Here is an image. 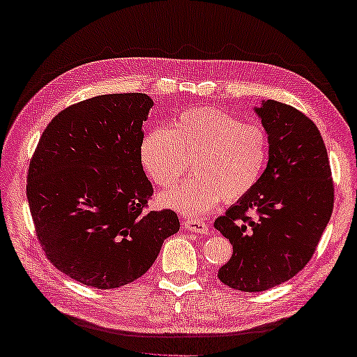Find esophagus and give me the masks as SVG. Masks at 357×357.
Returning <instances> with one entry per match:
<instances>
[{
	"mask_svg": "<svg viewBox=\"0 0 357 357\" xmlns=\"http://www.w3.org/2000/svg\"><path fill=\"white\" fill-rule=\"evenodd\" d=\"M183 229H186L188 231H194V233H208V230H211V227H208V224H206L203 220H185L183 222Z\"/></svg>",
	"mask_w": 357,
	"mask_h": 357,
	"instance_id": "esophagus-1",
	"label": "esophagus"
}]
</instances>
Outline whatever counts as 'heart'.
I'll return each instance as SVG.
<instances>
[{"label": "heart", "instance_id": "obj_1", "mask_svg": "<svg viewBox=\"0 0 357 357\" xmlns=\"http://www.w3.org/2000/svg\"><path fill=\"white\" fill-rule=\"evenodd\" d=\"M141 163L153 183L168 188L188 169L194 176L158 197L160 207L203 216L225 202L245 197L266 165L268 141L257 124H244L218 109L181 113L168 128H154L141 144Z\"/></svg>", "mask_w": 357, "mask_h": 357}]
</instances>
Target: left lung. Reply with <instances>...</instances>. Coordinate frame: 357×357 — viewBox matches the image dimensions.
<instances>
[{
    "instance_id": "8db88e82",
    "label": "left lung",
    "mask_w": 357,
    "mask_h": 357,
    "mask_svg": "<svg viewBox=\"0 0 357 357\" xmlns=\"http://www.w3.org/2000/svg\"><path fill=\"white\" fill-rule=\"evenodd\" d=\"M268 136V163L253 190L215 221L233 245L218 279L260 292L306 266L333 211L327 150L312 121L288 104L262 100L253 109ZM257 212V220L246 215Z\"/></svg>"
}]
</instances>
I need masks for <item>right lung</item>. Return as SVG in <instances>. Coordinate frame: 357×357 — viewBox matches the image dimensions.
I'll list each match as a JSON object with an SVG mask.
<instances>
[{"label":"right lung","mask_w":357,"mask_h":357,"mask_svg":"<svg viewBox=\"0 0 357 357\" xmlns=\"http://www.w3.org/2000/svg\"><path fill=\"white\" fill-rule=\"evenodd\" d=\"M146 93L98 95L62 110L43 130L27 199L40 245L59 271L86 286L132 283L177 233L176 212L144 213L153 186L141 155Z\"/></svg>","instance_id":"obj_1"}]
</instances>
